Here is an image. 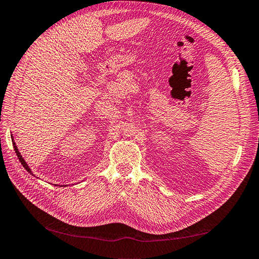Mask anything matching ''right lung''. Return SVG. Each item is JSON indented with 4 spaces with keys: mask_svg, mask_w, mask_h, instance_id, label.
Listing matches in <instances>:
<instances>
[{
    "mask_svg": "<svg viewBox=\"0 0 259 259\" xmlns=\"http://www.w3.org/2000/svg\"><path fill=\"white\" fill-rule=\"evenodd\" d=\"M12 137H13V136H12ZM12 142H13V146H14V149H15V152H16V154H17V156H18V159H19V161H20V163H21V165L26 168V170L28 171V173L33 175V173H32V171H31V169H30V167L28 166V164L26 163L25 160H23L22 155L20 154V152H19V150H18V148H17V146H16V143L14 142V139H12ZM55 186H56V185H55Z\"/></svg>",
    "mask_w": 259,
    "mask_h": 259,
    "instance_id": "right-lung-1",
    "label": "right lung"
}]
</instances>
